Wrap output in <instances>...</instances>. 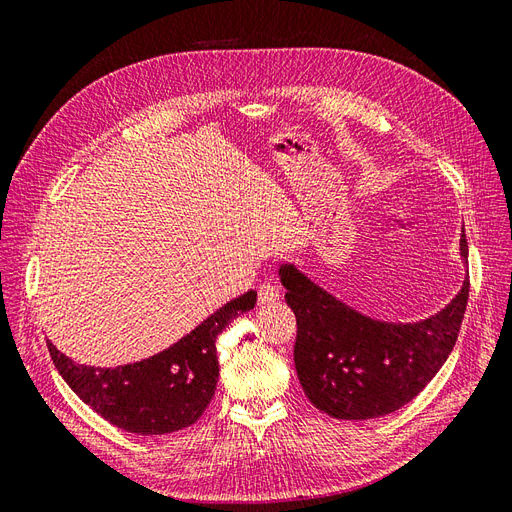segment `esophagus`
<instances>
[{"mask_svg":"<svg viewBox=\"0 0 512 512\" xmlns=\"http://www.w3.org/2000/svg\"><path fill=\"white\" fill-rule=\"evenodd\" d=\"M277 299H280V288H277L275 284L265 282V284L258 286V301L260 303H273Z\"/></svg>","mask_w":512,"mask_h":512,"instance_id":"34e87169","label":"esophagus"}]
</instances>
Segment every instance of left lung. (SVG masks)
Returning a JSON list of instances; mask_svg holds the SVG:
<instances>
[{
    "label": "left lung",
    "instance_id": "1",
    "mask_svg": "<svg viewBox=\"0 0 512 512\" xmlns=\"http://www.w3.org/2000/svg\"><path fill=\"white\" fill-rule=\"evenodd\" d=\"M461 256L468 241L461 235ZM286 303L297 318L294 367L312 404L333 418L391 414L421 393L451 354L466 314L470 277L440 314L416 324L369 320L286 265Z\"/></svg>",
    "mask_w": 512,
    "mask_h": 512
}]
</instances>
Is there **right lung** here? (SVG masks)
<instances>
[{
	"mask_svg": "<svg viewBox=\"0 0 512 512\" xmlns=\"http://www.w3.org/2000/svg\"><path fill=\"white\" fill-rule=\"evenodd\" d=\"M254 305L256 292L247 290L175 346L115 369L79 365L51 342L46 346L61 378L104 421L141 436H162L190 427L203 416L220 376L215 339L230 320Z\"/></svg>",
	"mask_w": 512,
	"mask_h": 512,
	"instance_id": "add662e5",
	"label": "right lung"
}]
</instances>
